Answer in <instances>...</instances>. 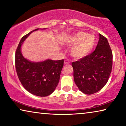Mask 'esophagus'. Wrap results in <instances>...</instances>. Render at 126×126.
Returning a JSON list of instances; mask_svg holds the SVG:
<instances>
[{"label":"esophagus","instance_id":"esophagus-1","mask_svg":"<svg viewBox=\"0 0 126 126\" xmlns=\"http://www.w3.org/2000/svg\"><path fill=\"white\" fill-rule=\"evenodd\" d=\"M70 63V62H69V60H65V61H64V64H69V63Z\"/></svg>","mask_w":126,"mask_h":126}]
</instances>
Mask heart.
Masks as SVG:
<instances>
[{
	"instance_id": "1",
	"label": "heart",
	"mask_w": 126,
	"mask_h": 126,
	"mask_svg": "<svg viewBox=\"0 0 126 126\" xmlns=\"http://www.w3.org/2000/svg\"><path fill=\"white\" fill-rule=\"evenodd\" d=\"M69 46H72L70 50L71 56L76 59H81L90 54L96 43L94 34L79 32L69 35L65 39Z\"/></svg>"
}]
</instances>
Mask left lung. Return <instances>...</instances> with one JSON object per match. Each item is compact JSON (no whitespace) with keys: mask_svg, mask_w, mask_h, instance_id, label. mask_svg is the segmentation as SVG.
Returning a JSON list of instances; mask_svg holds the SVG:
<instances>
[{"mask_svg":"<svg viewBox=\"0 0 126 126\" xmlns=\"http://www.w3.org/2000/svg\"><path fill=\"white\" fill-rule=\"evenodd\" d=\"M72 65L79 90L87 94L99 91L107 82L112 66V53L107 39L99 34L95 50Z\"/></svg>","mask_w":126,"mask_h":126,"instance_id":"obj_1","label":"left lung"}]
</instances>
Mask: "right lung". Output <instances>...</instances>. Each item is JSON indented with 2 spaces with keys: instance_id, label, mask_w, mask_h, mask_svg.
<instances>
[{
  "instance_id": "1",
  "label": "right lung",
  "mask_w": 126,
  "mask_h": 126,
  "mask_svg": "<svg viewBox=\"0 0 126 126\" xmlns=\"http://www.w3.org/2000/svg\"><path fill=\"white\" fill-rule=\"evenodd\" d=\"M39 29H36L22 38L15 53V63L17 75L23 87L34 95L45 97L56 89L63 66V60L47 59L33 62L24 57L21 52L22 44L32 32Z\"/></svg>"
}]
</instances>
